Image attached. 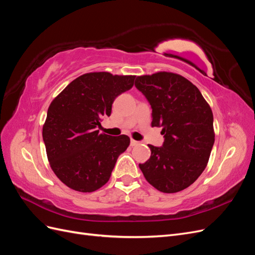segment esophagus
I'll return each instance as SVG.
<instances>
[{"instance_id":"1","label":"esophagus","mask_w":255,"mask_h":255,"mask_svg":"<svg viewBox=\"0 0 255 255\" xmlns=\"http://www.w3.org/2000/svg\"><path fill=\"white\" fill-rule=\"evenodd\" d=\"M137 144H139V141H136V140H134V139L130 140V145H132V146H135V145H137Z\"/></svg>"}]
</instances>
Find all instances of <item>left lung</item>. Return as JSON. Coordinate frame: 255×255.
I'll return each mask as SVG.
<instances>
[{"mask_svg": "<svg viewBox=\"0 0 255 255\" xmlns=\"http://www.w3.org/2000/svg\"><path fill=\"white\" fill-rule=\"evenodd\" d=\"M135 87L152 109V127L163 128L161 146L149 144L139 164L145 180L161 192L181 191L201 175L215 142L213 113L200 90L179 74L137 76Z\"/></svg>", "mask_w": 255, "mask_h": 255, "instance_id": "1", "label": "left lung"}]
</instances>
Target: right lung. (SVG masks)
I'll list each match as a JSON object with an SVG mask.
<instances>
[{
    "label": "right lung",
    "instance_id": "1",
    "mask_svg": "<svg viewBox=\"0 0 255 255\" xmlns=\"http://www.w3.org/2000/svg\"><path fill=\"white\" fill-rule=\"evenodd\" d=\"M135 78L86 73L52 101L42 138L52 170L68 187L91 192L109 182L129 137L100 134L98 128L102 117L111 116L115 99L133 87Z\"/></svg>",
    "mask_w": 255,
    "mask_h": 255
}]
</instances>
